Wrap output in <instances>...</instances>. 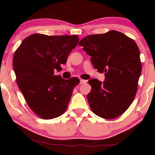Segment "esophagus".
<instances>
[{
    "mask_svg": "<svg viewBox=\"0 0 155 155\" xmlns=\"http://www.w3.org/2000/svg\"><path fill=\"white\" fill-rule=\"evenodd\" d=\"M86 82H87L86 80H84V79L80 80V84H84V83H86Z\"/></svg>",
    "mask_w": 155,
    "mask_h": 155,
    "instance_id": "1",
    "label": "esophagus"
}]
</instances>
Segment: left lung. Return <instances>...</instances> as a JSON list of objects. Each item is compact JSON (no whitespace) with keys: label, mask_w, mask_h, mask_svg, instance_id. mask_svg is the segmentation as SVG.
Listing matches in <instances>:
<instances>
[{"label":"left lung","mask_w":155,"mask_h":155,"mask_svg":"<svg viewBox=\"0 0 155 155\" xmlns=\"http://www.w3.org/2000/svg\"><path fill=\"white\" fill-rule=\"evenodd\" d=\"M79 45L91 56V62L99 72H105L104 82L89 81L91 91L87 100L97 116L112 120L122 115L136 97L142 65L140 51L132 38L116 31L90 35Z\"/></svg>","instance_id":"1"}]
</instances>
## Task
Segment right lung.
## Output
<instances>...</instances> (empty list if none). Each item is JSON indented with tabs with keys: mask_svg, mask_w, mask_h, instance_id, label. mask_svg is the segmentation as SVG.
I'll return each instance as SVG.
<instances>
[{
	"mask_svg": "<svg viewBox=\"0 0 155 155\" xmlns=\"http://www.w3.org/2000/svg\"><path fill=\"white\" fill-rule=\"evenodd\" d=\"M79 41L78 35L34 33L15 51L13 67L17 85L27 104L40 118L51 120L66 111L80 81L76 77L63 79L54 71L61 70Z\"/></svg>",
	"mask_w": 155,
	"mask_h": 155,
	"instance_id": "right-lung-1",
	"label": "right lung"
}]
</instances>
